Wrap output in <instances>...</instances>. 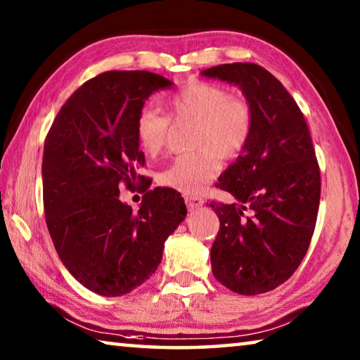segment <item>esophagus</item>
<instances>
[{
  "mask_svg": "<svg viewBox=\"0 0 360 360\" xmlns=\"http://www.w3.org/2000/svg\"><path fill=\"white\" fill-rule=\"evenodd\" d=\"M203 198H200V197H186V205H187V208L191 210V211H193V210H198L200 206H203Z\"/></svg>",
  "mask_w": 360,
  "mask_h": 360,
  "instance_id": "obj_1",
  "label": "esophagus"
}]
</instances>
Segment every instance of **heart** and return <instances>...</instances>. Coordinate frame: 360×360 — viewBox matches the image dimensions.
I'll return each mask as SVG.
<instances>
[{
  "label": "heart",
  "instance_id": "heart-1",
  "mask_svg": "<svg viewBox=\"0 0 360 360\" xmlns=\"http://www.w3.org/2000/svg\"><path fill=\"white\" fill-rule=\"evenodd\" d=\"M169 117L193 120V154L173 158L158 174V181L184 193H198L221 169L217 155L233 158L243 152L252 135L254 114L245 98L231 96L227 89L195 81L165 101ZM169 117L144 106L135 119V138L146 154L155 155L165 148Z\"/></svg>",
  "mask_w": 360,
  "mask_h": 360
}]
</instances>
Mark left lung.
<instances>
[{"mask_svg":"<svg viewBox=\"0 0 360 360\" xmlns=\"http://www.w3.org/2000/svg\"><path fill=\"white\" fill-rule=\"evenodd\" d=\"M202 75L238 85L254 114L249 143L216 184L235 202L210 203L221 221L212 275L236 294H264L294 275L311 243L321 198L311 135L295 100L262 66L227 63Z\"/></svg>","mask_w":360,"mask_h":360,"instance_id":"8db88e82","label":"left lung"}]
</instances>
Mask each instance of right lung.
Instances as JSON below:
<instances>
[{"label": "right lung", "mask_w": 360, "mask_h": 360, "mask_svg": "<svg viewBox=\"0 0 360 360\" xmlns=\"http://www.w3.org/2000/svg\"><path fill=\"white\" fill-rule=\"evenodd\" d=\"M172 81L149 71H108L72 94L49 130L42 157L46 224L60 260L84 288L125 295L154 275L163 246L184 221L173 188L148 191L138 212L119 197L144 154L135 119L144 101Z\"/></svg>", "instance_id": "1"}]
</instances>
